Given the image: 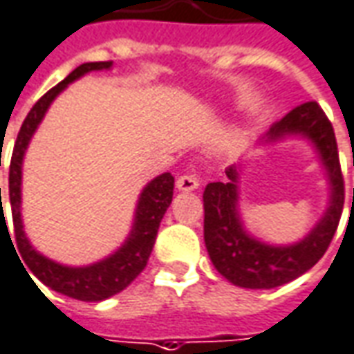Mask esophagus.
<instances>
[{
	"label": "esophagus",
	"instance_id": "esophagus-1",
	"mask_svg": "<svg viewBox=\"0 0 354 354\" xmlns=\"http://www.w3.org/2000/svg\"><path fill=\"white\" fill-rule=\"evenodd\" d=\"M199 186V178L196 174H184L176 180V187L180 192H192Z\"/></svg>",
	"mask_w": 354,
	"mask_h": 354
}]
</instances>
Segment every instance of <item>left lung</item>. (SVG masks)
I'll return each instance as SVG.
<instances>
[{
    "mask_svg": "<svg viewBox=\"0 0 354 354\" xmlns=\"http://www.w3.org/2000/svg\"><path fill=\"white\" fill-rule=\"evenodd\" d=\"M285 136H304L316 145L331 184L326 215L308 236L292 246H271L250 236L238 215L240 167L227 168L228 182H211L203 192V238L213 266L232 285L244 288H275L300 277L318 263L335 234L345 203V182L339 165L333 126L318 102H304L268 131L263 141ZM354 199V187H353Z\"/></svg>",
    "mask_w": 354,
    "mask_h": 354,
    "instance_id": "8db88e82",
    "label": "left lung"
}]
</instances>
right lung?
Returning <instances> with one entry per match:
<instances>
[{
	"label": "right lung",
	"instance_id": "add662e5",
	"mask_svg": "<svg viewBox=\"0 0 354 354\" xmlns=\"http://www.w3.org/2000/svg\"><path fill=\"white\" fill-rule=\"evenodd\" d=\"M110 66H112V62L83 64V66L73 69L62 83H57L54 88H50L26 114L21 131L17 136L15 149L11 155V165H9V201H11L13 228H15V240L19 252H21V258L25 259L26 268L32 271V275L38 281H42L46 287L54 288L66 297L85 300V302H98V300H104L112 295H118L145 269L149 256H151L153 246H155V240H157L158 225H160V221H162L168 205L172 201L174 176L170 172H165V174L155 178L151 184H147L143 194L139 197V203H137L136 223L131 228V234L118 252H114L110 258L96 261L93 266H86V268H67V266H59L56 261L44 258L42 254H38L35 248L30 246L28 238L25 236L23 221H21V168H23V157H25L28 141L36 131L38 124L42 122L52 100L71 81H75L81 75H85L88 71H95V69H110ZM0 223L7 227L3 207H1L0 213ZM7 234H9V230H7Z\"/></svg>",
	"mask_w": 354,
	"mask_h": 354
}]
</instances>
